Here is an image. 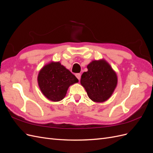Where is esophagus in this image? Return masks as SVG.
<instances>
[{
    "label": "esophagus",
    "instance_id": "esophagus-1",
    "mask_svg": "<svg viewBox=\"0 0 153 153\" xmlns=\"http://www.w3.org/2000/svg\"><path fill=\"white\" fill-rule=\"evenodd\" d=\"M75 76L78 78V80H80V78H81V74L80 73H76V74H75Z\"/></svg>",
    "mask_w": 153,
    "mask_h": 153
}]
</instances>
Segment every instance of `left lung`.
<instances>
[{
	"instance_id": "8db88e82",
	"label": "left lung",
	"mask_w": 153,
	"mask_h": 153,
	"mask_svg": "<svg viewBox=\"0 0 153 153\" xmlns=\"http://www.w3.org/2000/svg\"><path fill=\"white\" fill-rule=\"evenodd\" d=\"M81 76L80 83L89 98L94 102H103L112 96L117 84L116 73L105 60L93 61Z\"/></svg>"
}]
</instances>
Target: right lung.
<instances>
[{
  "label": "right lung",
  "mask_w": 153,
  "mask_h": 153,
  "mask_svg": "<svg viewBox=\"0 0 153 153\" xmlns=\"http://www.w3.org/2000/svg\"><path fill=\"white\" fill-rule=\"evenodd\" d=\"M38 82L46 98L52 101H59L65 97L68 87L78 80L59 62H51L39 71Z\"/></svg>",
  "instance_id": "1"
}]
</instances>
